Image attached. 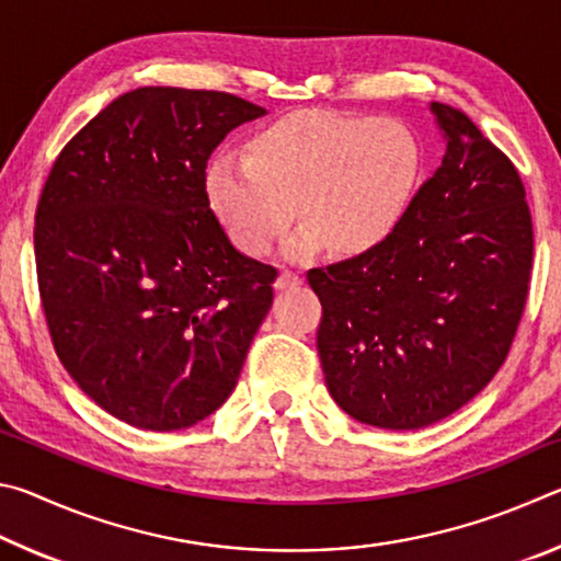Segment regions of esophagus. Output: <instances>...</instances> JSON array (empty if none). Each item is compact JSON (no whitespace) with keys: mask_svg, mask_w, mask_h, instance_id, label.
I'll return each instance as SVG.
<instances>
[{"mask_svg":"<svg viewBox=\"0 0 561 561\" xmlns=\"http://www.w3.org/2000/svg\"><path fill=\"white\" fill-rule=\"evenodd\" d=\"M297 284H301V274L299 272H291V270H284V272H279L277 284H274V287H277V289H289V287H297Z\"/></svg>","mask_w":561,"mask_h":561,"instance_id":"esophagus-1","label":"esophagus"}]
</instances>
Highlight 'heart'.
Returning <instances> with one entry per match:
<instances>
[{"label":"heart","mask_w":561,"mask_h":561,"mask_svg":"<svg viewBox=\"0 0 561 561\" xmlns=\"http://www.w3.org/2000/svg\"><path fill=\"white\" fill-rule=\"evenodd\" d=\"M415 133L396 118L327 108L294 111L260 128L244 153L207 168V201L230 240L262 257L297 217L294 257L329 244L364 254L403 220L421 175Z\"/></svg>","instance_id":"obj_1"}]
</instances>
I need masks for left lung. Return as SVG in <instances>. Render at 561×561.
<instances>
[{
	"instance_id": "1",
	"label": "left lung",
	"mask_w": 561,
	"mask_h": 561,
	"mask_svg": "<svg viewBox=\"0 0 561 561\" xmlns=\"http://www.w3.org/2000/svg\"><path fill=\"white\" fill-rule=\"evenodd\" d=\"M428 108L443 163L391 237L307 272L331 398L388 431L438 423L490 383L517 334L535 254L515 163L458 108Z\"/></svg>"
}]
</instances>
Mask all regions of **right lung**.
<instances>
[{
    "mask_svg": "<svg viewBox=\"0 0 561 561\" xmlns=\"http://www.w3.org/2000/svg\"><path fill=\"white\" fill-rule=\"evenodd\" d=\"M264 108L225 91L144 87L56 156L34 222L56 356L91 401L140 431H180L234 391L272 307V264L237 252L205 168Z\"/></svg>",
    "mask_w": 561,
    "mask_h": 561,
    "instance_id": "right-lung-1",
    "label": "right lung"
}]
</instances>
